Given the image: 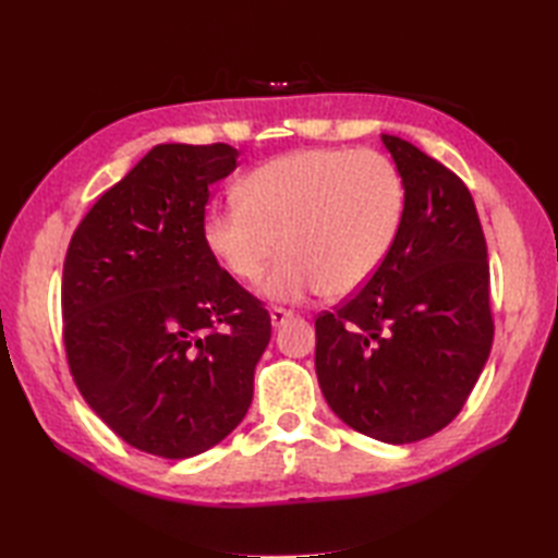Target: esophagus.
<instances>
[{
  "instance_id": "1",
  "label": "esophagus",
  "mask_w": 558,
  "mask_h": 558,
  "mask_svg": "<svg viewBox=\"0 0 558 558\" xmlns=\"http://www.w3.org/2000/svg\"><path fill=\"white\" fill-rule=\"evenodd\" d=\"M294 314L292 312H288V310H282V306H272L270 310V322H272V326H282L286 322H290Z\"/></svg>"
}]
</instances>
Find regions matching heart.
I'll list each match as a JSON object with an SVG mask.
<instances>
[{
	"label": "heart",
	"mask_w": 558,
	"mask_h": 558,
	"mask_svg": "<svg viewBox=\"0 0 558 558\" xmlns=\"http://www.w3.org/2000/svg\"><path fill=\"white\" fill-rule=\"evenodd\" d=\"M242 204L208 210L204 240L242 282L264 276L272 300L324 292L350 298L393 248L405 218V182L376 150L306 148L272 158L240 184Z\"/></svg>",
	"instance_id": "heart-1"
}]
</instances>
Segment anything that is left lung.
<instances>
[{"label": "left lung", "mask_w": 558, "mask_h": 558, "mask_svg": "<svg viewBox=\"0 0 558 558\" xmlns=\"http://www.w3.org/2000/svg\"><path fill=\"white\" fill-rule=\"evenodd\" d=\"M381 138L405 218L376 276L316 316V376L354 432L412 444L458 417L489 360V260L465 182L410 141Z\"/></svg>", "instance_id": "left-lung-1"}]
</instances>
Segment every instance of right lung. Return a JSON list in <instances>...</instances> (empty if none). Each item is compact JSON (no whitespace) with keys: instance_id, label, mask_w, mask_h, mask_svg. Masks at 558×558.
Returning a JSON list of instances; mask_svg holds the SVG:
<instances>
[{"instance_id":"obj_1","label":"right lung","mask_w":558,"mask_h":558,"mask_svg":"<svg viewBox=\"0 0 558 558\" xmlns=\"http://www.w3.org/2000/svg\"><path fill=\"white\" fill-rule=\"evenodd\" d=\"M236 156L228 144L156 146L66 248L69 372L90 410L144 453H204L252 405L270 316L204 240L210 186Z\"/></svg>"}]
</instances>
